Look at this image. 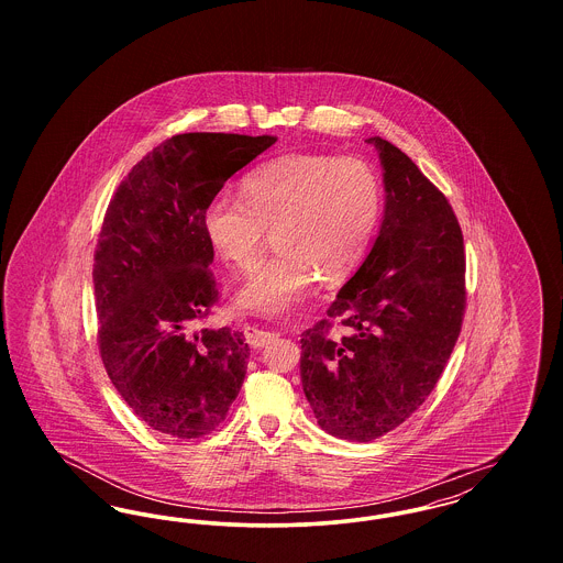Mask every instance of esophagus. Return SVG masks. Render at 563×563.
<instances>
[{
  "label": "esophagus",
  "mask_w": 563,
  "mask_h": 563,
  "mask_svg": "<svg viewBox=\"0 0 563 563\" xmlns=\"http://www.w3.org/2000/svg\"><path fill=\"white\" fill-rule=\"evenodd\" d=\"M244 338H246V342L253 349H264V346L272 344L274 340H278V333L276 331H268V329H262L257 324H246L244 327Z\"/></svg>",
  "instance_id": "obj_1"
}]
</instances>
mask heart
I'll use <instances>...</instances> for the list:
<instances>
[{"mask_svg":"<svg viewBox=\"0 0 563 563\" xmlns=\"http://www.w3.org/2000/svg\"><path fill=\"white\" fill-rule=\"evenodd\" d=\"M382 217V184L361 158L289 154L242 179V196L217 194L202 211L214 255L246 268L272 230L276 253L249 272L239 303L278 317L310 294L317 278L346 280L365 260Z\"/></svg>","mask_w":563,"mask_h":563,"instance_id":"obj_1","label":"heart"}]
</instances>
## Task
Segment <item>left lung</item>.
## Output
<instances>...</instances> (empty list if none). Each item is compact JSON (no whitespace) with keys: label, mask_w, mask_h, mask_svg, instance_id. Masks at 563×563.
I'll list each match as a JSON object with an SVG mask.
<instances>
[{"label":"left lung","mask_w":563,"mask_h":563,"mask_svg":"<svg viewBox=\"0 0 563 563\" xmlns=\"http://www.w3.org/2000/svg\"><path fill=\"white\" fill-rule=\"evenodd\" d=\"M386 209L374 246L327 319L301 335V386L319 427L349 441L397 429L443 374L464 308V239L454 209L399 147L372 136ZM333 320L345 335L329 336Z\"/></svg>","instance_id":"left-lung-1"}]
</instances>
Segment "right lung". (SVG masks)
<instances>
[{
    "mask_svg": "<svg viewBox=\"0 0 563 563\" xmlns=\"http://www.w3.org/2000/svg\"><path fill=\"white\" fill-rule=\"evenodd\" d=\"M274 143L269 134H175L134 164L109 202L92 268L97 344L120 397L162 434H209L239 397L244 335L198 329L219 299L202 211Z\"/></svg>",
    "mask_w": 563,
    "mask_h": 563,
    "instance_id": "1",
    "label": "right lung"
}]
</instances>
